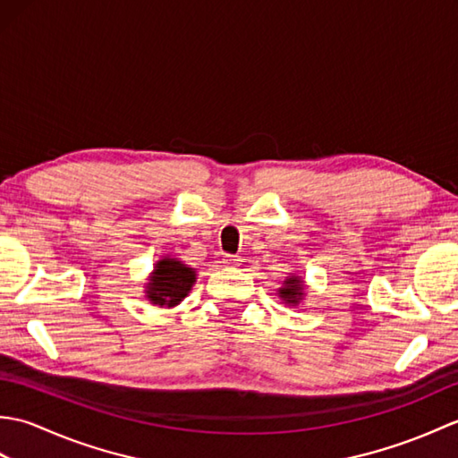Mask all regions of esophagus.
Wrapping results in <instances>:
<instances>
[{"instance_id":"34e87169","label":"esophagus","mask_w":458,"mask_h":458,"mask_svg":"<svg viewBox=\"0 0 458 458\" xmlns=\"http://www.w3.org/2000/svg\"><path fill=\"white\" fill-rule=\"evenodd\" d=\"M222 264L226 267H238L240 266V258L232 256V254H224L222 256Z\"/></svg>"}]
</instances>
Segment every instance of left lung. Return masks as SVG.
Masks as SVG:
<instances>
[{
    "mask_svg": "<svg viewBox=\"0 0 458 458\" xmlns=\"http://www.w3.org/2000/svg\"><path fill=\"white\" fill-rule=\"evenodd\" d=\"M279 293H281V297H284L285 303L295 305V303H299L301 295H303V284H301L297 277H289L285 281V285L279 289Z\"/></svg>",
    "mask_w": 458,
    "mask_h": 458,
    "instance_id": "1",
    "label": "left lung"
}]
</instances>
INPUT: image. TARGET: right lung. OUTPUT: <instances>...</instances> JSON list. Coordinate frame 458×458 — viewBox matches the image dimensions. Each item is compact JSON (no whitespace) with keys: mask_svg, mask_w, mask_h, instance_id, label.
I'll return each instance as SVG.
<instances>
[{"mask_svg":"<svg viewBox=\"0 0 458 458\" xmlns=\"http://www.w3.org/2000/svg\"><path fill=\"white\" fill-rule=\"evenodd\" d=\"M197 274L177 259L165 258L155 266L151 284L148 289V299L155 305L173 307L181 303L191 291Z\"/></svg>","mask_w":458,"mask_h":458,"instance_id":"add662e5","label":"right lung"}]
</instances>
